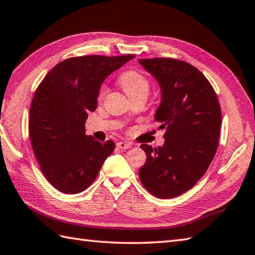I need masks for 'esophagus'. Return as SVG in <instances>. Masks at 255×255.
<instances>
[{
	"label": "esophagus",
	"mask_w": 255,
	"mask_h": 255,
	"mask_svg": "<svg viewBox=\"0 0 255 255\" xmlns=\"http://www.w3.org/2000/svg\"><path fill=\"white\" fill-rule=\"evenodd\" d=\"M116 146H117V148L123 149V150H125V149L131 148V143L130 142H127V141H119V142H117Z\"/></svg>",
	"instance_id": "obj_1"
}]
</instances>
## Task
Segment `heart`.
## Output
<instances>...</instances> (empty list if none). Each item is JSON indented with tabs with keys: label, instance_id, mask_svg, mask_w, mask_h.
<instances>
[{
	"label": "heart",
	"instance_id": "1",
	"mask_svg": "<svg viewBox=\"0 0 255 255\" xmlns=\"http://www.w3.org/2000/svg\"><path fill=\"white\" fill-rule=\"evenodd\" d=\"M119 85L129 98L137 95H148L150 83L138 71H127L119 76ZM106 94V87L102 86L98 92V99H103Z\"/></svg>",
	"mask_w": 255,
	"mask_h": 255
}]
</instances>
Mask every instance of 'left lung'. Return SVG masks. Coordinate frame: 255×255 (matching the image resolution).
Instances as JSON below:
<instances>
[{
	"label": "left lung",
	"instance_id": "1",
	"mask_svg": "<svg viewBox=\"0 0 255 255\" xmlns=\"http://www.w3.org/2000/svg\"><path fill=\"white\" fill-rule=\"evenodd\" d=\"M139 64L160 86L154 119L164 129L163 146H140L147 160L139 178L154 197L174 198L191 189L210 166L220 138V104L210 82L187 62L156 57Z\"/></svg>",
	"mask_w": 255,
	"mask_h": 255
}]
</instances>
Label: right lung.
Here are the masks:
<instances>
[{"label":"right lung","instance_id":"right-lung-1","mask_svg":"<svg viewBox=\"0 0 255 255\" xmlns=\"http://www.w3.org/2000/svg\"><path fill=\"white\" fill-rule=\"evenodd\" d=\"M134 55H88L54 66L35 91L28 132L35 157L47 181L58 191L75 194L96 179L115 142L86 136L85 123L97 107L105 78Z\"/></svg>","mask_w":255,"mask_h":255}]
</instances>
